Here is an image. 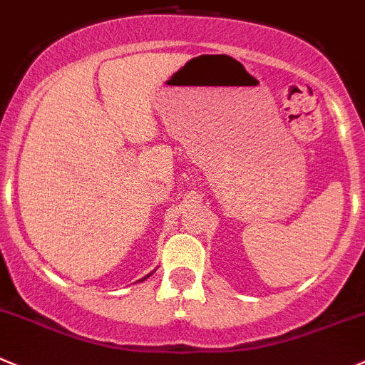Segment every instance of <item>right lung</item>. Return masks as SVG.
<instances>
[{"instance_id":"right-lung-1","label":"right lung","mask_w":365,"mask_h":365,"mask_svg":"<svg viewBox=\"0 0 365 365\" xmlns=\"http://www.w3.org/2000/svg\"><path fill=\"white\" fill-rule=\"evenodd\" d=\"M150 274H151V272H150ZM150 274H148V277H150ZM148 277H144V278H143V280H146V278H148ZM143 280H140V282H143Z\"/></svg>"}]
</instances>
